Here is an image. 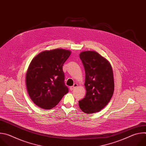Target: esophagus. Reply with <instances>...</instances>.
<instances>
[{
  "label": "esophagus",
  "instance_id": "34e87169",
  "mask_svg": "<svg viewBox=\"0 0 146 146\" xmlns=\"http://www.w3.org/2000/svg\"><path fill=\"white\" fill-rule=\"evenodd\" d=\"M77 87V84H76V83H75V84H74V85L72 87H70V91H73L74 90V89H75L76 87Z\"/></svg>",
  "mask_w": 146,
  "mask_h": 146
}]
</instances>
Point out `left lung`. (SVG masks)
Instances as JSON below:
<instances>
[{
    "label": "left lung",
    "instance_id": "8db88e82",
    "mask_svg": "<svg viewBox=\"0 0 146 146\" xmlns=\"http://www.w3.org/2000/svg\"><path fill=\"white\" fill-rule=\"evenodd\" d=\"M80 58L86 72V95L78 102L79 107L86 114L95 113L108 105L113 95V69L110 62L96 51H82Z\"/></svg>",
    "mask_w": 146,
    "mask_h": 146
}]
</instances>
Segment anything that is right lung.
Here are the masks:
<instances>
[{"instance_id":"1","label":"right lung","mask_w":146,"mask_h":146,"mask_svg":"<svg viewBox=\"0 0 146 146\" xmlns=\"http://www.w3.org/2000/svg\"><path fill=\"white\" fill-rule=\"evenodd\" d=\"M71 52L63 48L46 50L32 60L27 72L26 85L29 96L39 108L52 109L68 92L62 66Z\"/></svg>"}]
</instances>
